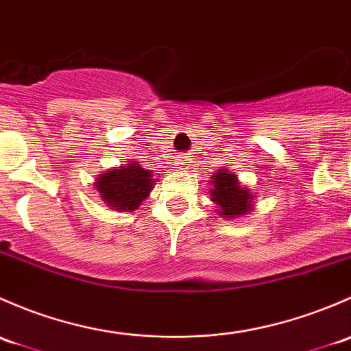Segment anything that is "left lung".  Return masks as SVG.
Instances as JSON below:
<instances>
[{
	"label": "left lung",
	"instance_id": "obj_1",
	"mask_svg": "<svg viewBox=\"0 0 351 351\" xmlns=\"http://www.w3.org/2000/svg\"><path fill=\"white\" fill-rule=\"evenodd\" d=\"M211 199L221 209V218H237L250 211L254 196L240 186L237 176L223 171L213 176Z\"/></svg>",
	"mask_w": 351,
	"mask_h": 351
}]
</instances>
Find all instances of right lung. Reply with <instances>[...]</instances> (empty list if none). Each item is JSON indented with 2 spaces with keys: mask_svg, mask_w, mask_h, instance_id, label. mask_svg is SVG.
Returning a JSON list of instances; mask_svg holds the SVG:
<instances>
[{
  "mask_svg": "<svg viewBox=\"0 0 351 351\" xmlns=\"http://www.w3.org/2000/svg\"><path fill=\"white\" fill-rule=\"evenodd\" d=\"M152 186V172L135 162L108 171L106 174L97 177L96 182V189L101 193L103 201L118 211H135L140 202L150 194Z\"/></svg>",
  "mask_w": 351,
  "mask_h": 351,
  "instance_id": "1",
  "label": "right lung"
}]
</instances>
